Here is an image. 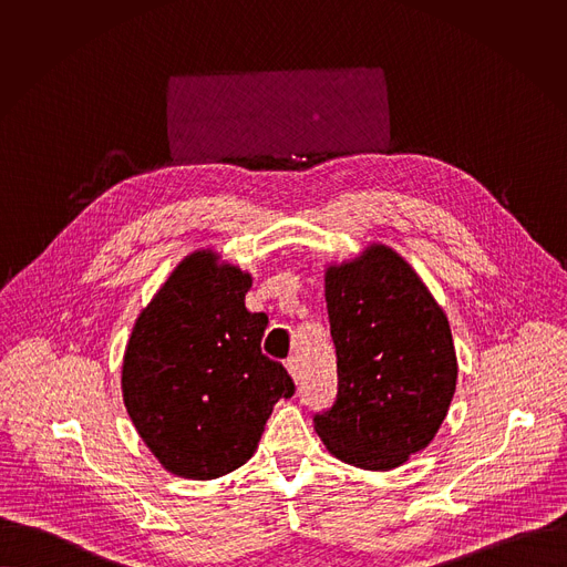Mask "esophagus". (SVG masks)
<instances>
[{"instance_id":"esophagus-1","label":"esophagus","mask_w":567,"mask_h":567,"mask_svg":"<svg viewBox=\"0 0 567 567\" xmlns=\"http://www.w3.org/2000/svg\"><path fill=\"white\" fill-rule=\"evenodd\" d=\"M286 369H288V373L292 375V380L295 382H299L301 380V371H299V362L295 360V358H290L288 362H286Z\"/></svg>"}]
</instances>
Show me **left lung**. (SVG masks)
Segmentation results:
<instances>
[{
	"instance_id": "1",
	"label": "left lung",
	"mask_w": 567,
	"mask_h": 567,
	"mask_svg": "<svg viewBox=\"0 0 567 567\" xmlns=\"http://www.w3.org/2000/svg\"><path fill=\"white\" fill-rule=\"evenodd\" d=\"M338 398L315 430L338 461L391 472L436 436L458 378L443 308L389 244L324 266Z\"/></svg>"
}]
</instances>
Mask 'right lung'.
I'll list each match as a JSON object with an SVG mask.
<instances>
[{
	"label": "right lung",
	"instance_id": "right-lung-1",
	"mask_svg": "<svg viewBox=\"0 0 567 567\" xmlns=\"http://www.w3.org/2000/svg\"><path fill=\"white\" fill-rule=\"evenodd\" d=\"M252 277L216 248L185 255L140 312L122 360L128 416L174 476L214 481L255 454L288 371L259 349L268 317L244 306Z\"/></svg>",
	"mask_w": 567,
	"mask_h": 567
}]
</instances>
